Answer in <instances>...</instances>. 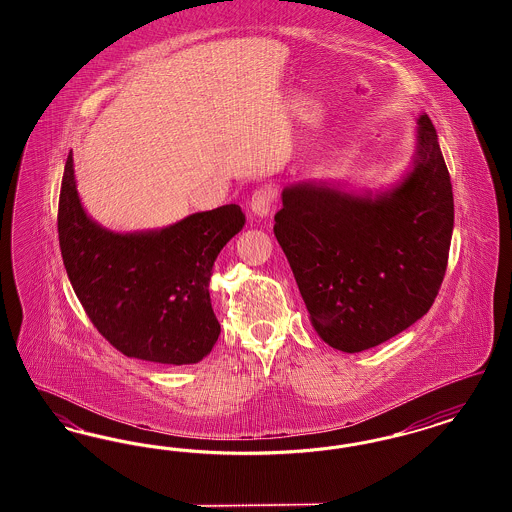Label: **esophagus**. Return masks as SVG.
I'll return each instance as SVG.
<instances>
[{"label": "esophagus", "instance_id": "1", "mask_svg": "<svg viewBox=\"0 0 512 512\" xmlns=\"http://www.w3.org/2000/svg\"><path fill=\"white\" fill-rule=\"evenodd\" d=\"M276 197H278L276 188H272V186H261V188H257V190L251 194L249 207H251V211H253L257 217H267L268 213L272 211L274 203H276Z\"/></svg>", "mask_w": 512, "mask_h": 512}]
</instances>
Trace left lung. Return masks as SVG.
Masks as SVG:
<instances>
[{
	"instance_id": "8db88e82",
	"label": "left lung",
	"mask_w": 512,
	"mask_h": 512,
	"mask_svg": "<svg viewBox=\"0 0 512 512\" xmlns=\"http://www.w3.org/2000/svg\"><path fill=\"white\" fill-rule=\"evenodd\" d=\"M274 220L322 340L359 353L397 336L430 311L449 259L453 190L434 124L418 119L413 172L390 194L297 184Z\"/></svg>"
}]
</instances>
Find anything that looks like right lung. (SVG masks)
Instances as JSON below:
<instances>
[{
    "mask_svg": "<svg viewBox=\"0 0 512 512\" xmlns=\"http://www.w3.org/2000/svg\"><path fill=\"white\" fill-rule=\"evenodd\" d=\"M244 224L232 203L159 232H107L84 213L67 157L57 211L63 265L92 324L126 357L190 365L213 349L220 324L209 280L220 249Z\"/></svg>",
    "mask_w": 512,
    "mask_h": 512,
    "instance_id": "obj_1",
    "label": "right lung"
}]
</instances>
